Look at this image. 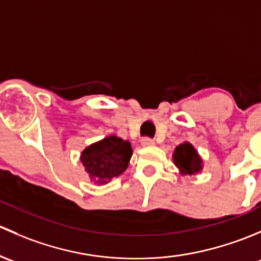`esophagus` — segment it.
Instances as JSON below:
<instances>
[{"label":"esophagus","mask_w":261,"mask_h":261,"mask_svg":"<svg viewBox=\"0 0 261 261\" xmlns=\"http://www.w3.org/2000/svg\"><path fill=\"white\" fill-rule=\"evenodd\" d=\"M141 143H142V146H143V147L154 146V141H153V139H149V138H143L141 141Z\"/></svg>","instance_id":"34e87169"}]
</instances>
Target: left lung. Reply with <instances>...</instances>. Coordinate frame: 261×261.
Returning <instances> with one entry per match:
<instances>
[{
	"instance_id": "8db88e82",
	"label": "left lung",
	"mask_w": 261,
	"mask_h": 261,
	"mask_svg": "<svg viewBox=\"0 0 261 261\" xmlns=\"http://www.w3.org/2000/svg\"><path fill=\"white\" fill-rule=\"evenodd\" d=\"M174 166L178 168L179 174L195 176L203 170V161L197 149L190 143L184 142L174 148L172 154Z\"/></svg>"
}]
</instances>
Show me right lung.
Returning a JSON list of instances; mask_svg holds the SVG:
<instances>
[{
	"mask_svg": "<svg viewBox=\"0 0 261 261\" xmlns=\"http://www.w3.org/2000/svg\"><path fill=\"white\" fill-rule=\"evenodd\" d=\"M133 149L128 141L109 136L91 143L80 154V162L91 182L100 186L120 176L128 168Z\"/></svg>",
	"mask_w": 261,
	"mask_h": 261,
	"instance_id": "obj_1",
	"label": "right lung"
}]
</instances>
